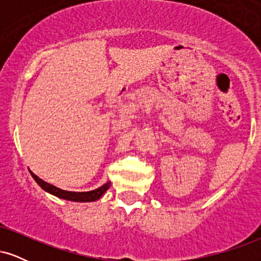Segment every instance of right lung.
<instances>
[{"label":"right lung","mask_w":261,"mask_h":261,"mask_svg":"<svg viewBox=\"0 0 261 261\" xmlns=\"http://www.w3.org/2000/svg\"><path fill=\"white\" fill-rule=\"evenodd\" d=\"M31 172V170H29ZM31 175L33 176L37 184L43 190L46 191V193L51 194V195L60 197V199L64 200H70V201H76V202H91V201H97L98 199H100L101 195L109 189L110 187V181L106 182L104 185H101L100 188L95 189V190H91V191H83V193H76V191H67V190H62V189H59L54 185L49 184V182L44 181L43 179H40L39 176H37L34 173L31 172Z\"/></svg>","instance_id":"obj_1"}]
</instances>
